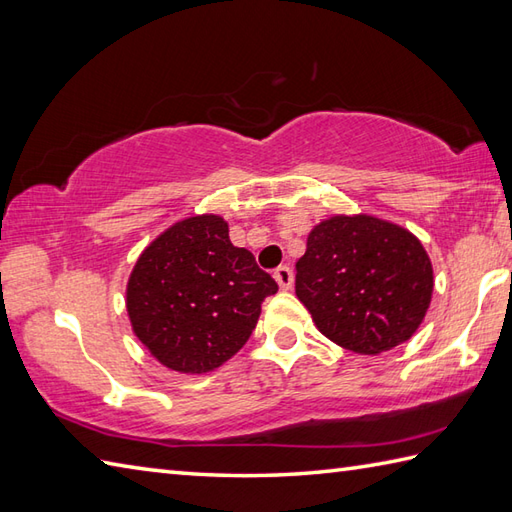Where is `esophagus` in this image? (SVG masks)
Wrapping results in <instances>:
<instances>
[{
	"instance_id": "1",
	"label": "esophagus",
	"mask_w": 512,
	"mask_h": 512,
	"mask_svg": "<svg viewBox=\"0 0 512 512\" xmlns=\"http://www.w3.org/2000/svg\"><path fill=\"white\" fill-rule=\"evenodd\" d=\"M273 277H275V281H277L281 290H290L292 281H295V277H292V270L288 266H279L273 273Z\"/></svg>"
}]
</instances>
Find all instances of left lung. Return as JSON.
<instances>
[{
  "label": "left lung",
  "instance_id": "8db88e82",
  "mask_svg": "<svg viewBox=\"0 0 512 512\" xmlns=\"http://www.w3.org/2000/svg\"><path fill=\"white\" fill-rule=\"evenodd\" d=\"M295 290L323 336L356 354H380L420 328L433 268L407 228L363 213L334 215L310 231Z\"/></svg>",
  "mask_w": 512,
  "mask_h": 512
}]
</instances>
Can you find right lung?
Here are the masks:
<instances>
[{
    "mask_svg": "<svg viewBox=\"0 0 512 512\" xmlns=\"http://www.w3.org/2000/svg\"><path fill=\"white\" fill-rule=\"evenodd\" d=\"M275 279L228 239L220 215L176 222L151 242L127 281V314L151 356L206 374L242 350Z\"/></svg>",
    "mask_w": 512,
    "mask_h": 512,
    "instance_id": "1",
    "label": "right lung"
}]
</instances>
